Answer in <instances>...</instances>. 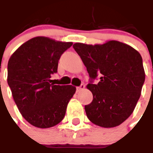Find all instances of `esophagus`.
I'll return each instance as SVG.
<instances>
[{
  "mask_svg": "<svg viewBox=\"0 0 153 153\" xmlns=\"http://www.w3.org/2000/svg\"><path fill=\"white\" fill-rule=\"evenodd\" d=\"M84 88H85V85H84V84H82L80 86L76 87V91H82V90H83Z\"/></svg>",
  "mask_w": 153,
  "mask_h": 153,
  "instance_id": "1",
  "label": "esophagus"
}]
</instances>
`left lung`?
I'll list each match as a JSON object with an SVG mask.
<instances>
[{
	"label": "left lung",
	"instance_id": "8db88e82",
	"mask_svg": "<svg viewBox=\"0 0 153 153\" xmlns=\"http://www.w3.org/2000/svg\"><path fill=\"white\" fill-rule=\"evenodd\" d=\"M73 48L86 67L93 100L85 105L87 118L96 125L114 128L134 112L145 81L143 59L134 48L115 40L103 44L76 43ZM100 75V82L93 80Z\"/></svg>",
	"mask_w": 153,
	"mask_h": 153
}]
</instances>
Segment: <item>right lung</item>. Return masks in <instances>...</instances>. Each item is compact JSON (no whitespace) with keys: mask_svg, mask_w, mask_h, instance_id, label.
I'll list each match as a JSON object with an SVG mask.
<instances>
[{"mask_svg":"<svg viewBox=\"0 0 153 153\" xmlns=\"http://www.w3.org/2000/svg\"><path fill=\"white\" fill-rule=\"evenodd\" d=\"M72 45L47 37H35L23 44L8 62L7 82L19 112L33 126L47 128L63 120L76 92L71 85L51 83L61 55Z\"/></svg>","mask_w":153,"mask_h":153,"instance_id":"1","label":"right lung"}]
</instances>
